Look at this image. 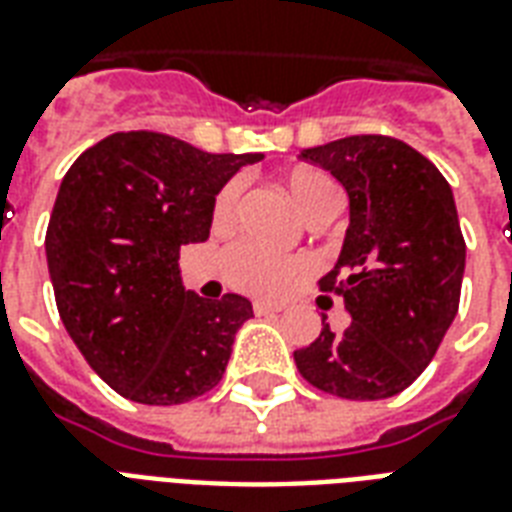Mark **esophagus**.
<instances>
[{
	"instance_id": "obj_1",
	"label": "esophagus",
	"mask_w": 512,
	"mask_h": 512,
	"mask_svg": "<svg viewBox=\"0 0 512 512\" xmlns=\"http://www.w3.org/2000/svg\"><path fill=\"white\" fill-rule=\"evenodd\" d=\"M280 310H283V305H275V302H261V299L253 302V313L256 315H275Z\"/></svg>"
}]
</instances>
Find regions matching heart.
Masks as SVG:
<instances>
[{"mask_svg":"<svg viewBox=\"0 0 512 512\" xmlns=\"http://www.w3.org/2000/svg\"><path fill=\"white\" fill-rule=\"evenodd\" d=\"M288 191L297 207L307 215H313L329 199L340 197V188L321 169H297L288 178ZM242 180L232 178L221 186L213 202L215 226L232 224L240 210ZM221 272L229 286L256 294V297H283L297 286L299 278L310 272V261L302 256H283L261 248L256 242H234L221 256Z\"/></svg>","mask_w":512,"mask_h":512,"instance_id":"heart-1","label":"heart"}]
</instances>
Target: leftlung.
<instances>
[{"instance_id": "8db88e82", "label": "left lung", "mask_w": 512, "mask_h": 512, "mask_svg": "<svg viewBox=\"0 0 512 512\" xmlns=\"http://www.w3.org/2000/svg\"><path fill=\"white\" fill-rule=\"evenodd\" d=\"M351 199V226L334 270L318 280L343 297L351 326L324 318L315 343L294 351L299 375L343 399H386L429 367L456 318L464 237L448 180L407 142L351 134L302 151Z\"/></svg>"}]
</instances>
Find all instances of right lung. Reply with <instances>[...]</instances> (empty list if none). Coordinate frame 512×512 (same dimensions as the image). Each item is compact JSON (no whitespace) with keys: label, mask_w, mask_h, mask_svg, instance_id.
Instances as JSON below:
<instances>
[{"label":"right lung","mask_w":512,"mask_h":512,"mask_svg":"<svg viewBox=\"0 0 512 512\" xmlns=\"http://www.w3.org/2000/svg\"><path fill=\"white\" fill-rule=\"evenodd\" d=\"M259 153H207L151 129L115 132L61 180L45 232L56 307L91 370L121 397L180 405L221 383L240 294L180 283V245L205 242L226 180Z\"/></svg>","instance_id":"obj_1"}]
</instances>
